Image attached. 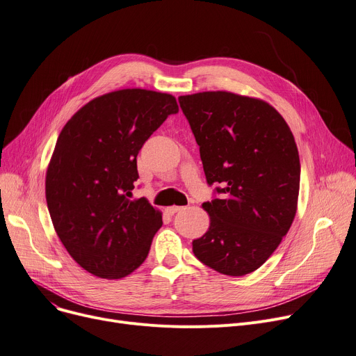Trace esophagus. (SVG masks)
I'll use <instances>...</instances> for the list:
<instances>
[{
  "instance_id": "1",
  "label": "esophagus",
  "mask_w": 356,
  "mask_h": 356,
  "mask_svg": "<svg viewBox=\"0 0 356 356\" xmlns=\"http://www.w3.org/2000/svg\"><path fill=\"white\" fill-rule=\"evenodd\" d=\"M183 208L181 207H168L167 209H165V212L168 213V215H175L176 212H179V211H181Z\"/></svg>"
}]
</instances>
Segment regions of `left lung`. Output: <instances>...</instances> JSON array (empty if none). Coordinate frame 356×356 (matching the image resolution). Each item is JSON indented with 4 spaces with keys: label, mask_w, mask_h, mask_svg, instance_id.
<instances>
[{
    "label": "left lung",
    "mask_w": 356,
    "mask_h": 356,
    "mask_svg": "<svg viewBox=\"0 0 356 356\" xmlns=\"http://www.w3.org/2000/svg\"><path fill=\"white\" fill-rule=\"evenodd\" d=\"M199 145L204 176L222 199L204 202L209 228L193 254L239 277L263 266L297 212L300 159L293 133L268 102L227 90L179 97Z\"/></svg>",
    "instance_id": "1"
}]
</instances>
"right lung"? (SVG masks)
<instances>
[{
  "label": "right lung",
  "instance_id": "right-lung-1",
  "mask_svg": "<svg viewBox=\"0 0 356 356\" xmlns=\"http://www.w3.org/2000/svg\"><path fill=\"white\" fill-rule=\"evenodd\" d=\"M179 105L170 93L120 89L83 105L60 131L46 172L56 234L92 275L137 270L163 225L147 199L131 200L143 144Z\"/></svg>",
  "mask_w": 356,
  "mask_h": 356
}]
</instances>
